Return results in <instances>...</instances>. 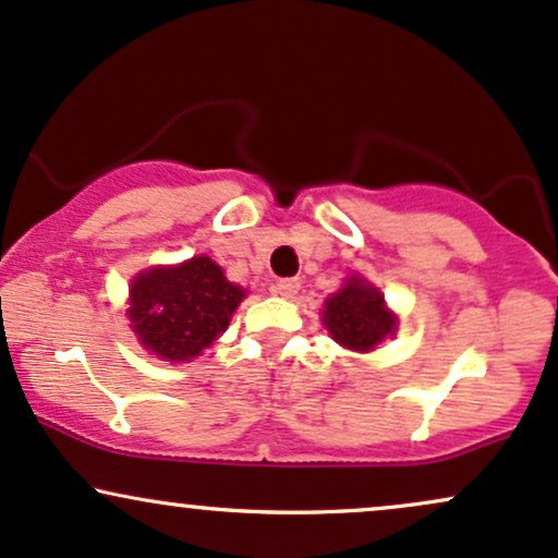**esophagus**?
<instances>
[{"label": "esophagus", "instance_id": "34e87169", "mask_svg": "<svg viewBox=\"0 0 558 558\" xmlns=\"http://www.w3.org/2000/svg\"><path fill=\"white\" fill-rule=\"evenodd\" d=\"M298 290H300V279H295V277L277 279V284H274V292H277V295H281V298L298 295Z\"/></svg>", "mask_w": 558, "mask_h": 558}]
</instances>
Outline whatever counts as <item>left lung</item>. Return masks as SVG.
I'll return each instance as SVG.
<instances>
[{
    "label": "left lung",
    "instance_id": "1",
    "mask_svg": "<svg viewBox=\"0 0 558 558\" xmlns=\"http://www.w3.org/2000/svg\"><path fill=\"white\" fill-rule=\"evenodd\" d=\"M324 308L329 335L350 350H372L396 327L385 308V298L363 279H350L324 303Z\"/></svg>",
    "mask_w": 558,
    "mask_h": 558
}]
</instances>
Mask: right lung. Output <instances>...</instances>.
Segmentation results:
<instances>
[{"label": "right lung", "instance_id": "right-lung-1", "mask_svg": "<svg viewBox=\"0 0 558 558\" xmlns=\"http://www.w3.org/2000/svg\"><path fill=\"white\" fill-rule=\"evenodd\" d=\"M245 290L231 284L210 258L149 268L131 284L129 318L147 350L166 361H190L229 327Z\"/></svg>", "mask_w": 558, "mask_h": 558}]
</instances>
